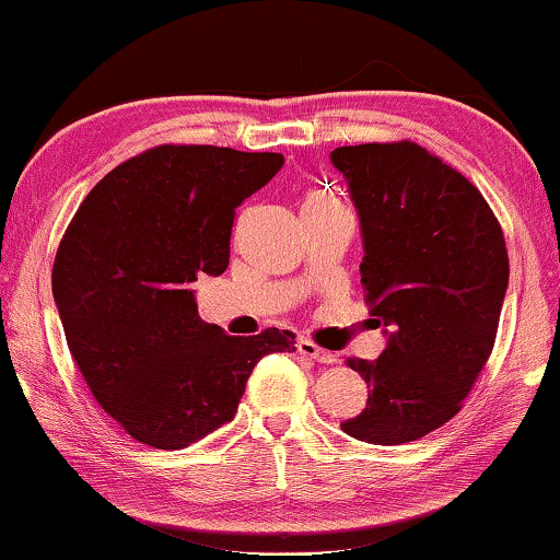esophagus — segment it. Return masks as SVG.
I'll return each mask as SVG.
<instances>
[{"mask_svg":"<svg viewBox=\"0 0 560 560\" xmlns=\"http://www.w3.org/2000/svg\"><path fill=\"white\" fill-rule=\"evenodd\" d=\"M296 349H299L301 357L312 359V361H316V363H334V361H336L331 351L322 349V346H316L314 341H308V339H299V341H296Z\"/></svg>","mask_w":560,"mask_h":560,"instance_id":"obj_1","label":"esophagus"}]
</instances>
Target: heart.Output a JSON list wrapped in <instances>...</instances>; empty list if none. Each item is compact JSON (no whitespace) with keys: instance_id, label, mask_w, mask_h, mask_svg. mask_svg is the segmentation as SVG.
Masks as SVG:
<instances>
[{"instance_id":"heart-1","label":"heart","mask_w":560,"mask_h":560,"mask_svg":"<svg viewBox=\"0 0 560 560\" xmlns=\"http://www.w3.org/2000/svg\"><path fill=\"white\" fill-rule=\"evenodd\" d=\"M334 197H326V194H308L304 207H322V203H334Z\"/></svg>"}]
</instances>
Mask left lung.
Returning a JSON list of instances; mask_svg holds the SVG:
<instances>
[{"label":"left lung","instance_id":"1","mask_svg":"<svg viewBox=\"0 0 560 560\" xmlns=\"http://www.w3.org/2000/svg\"><path fill=\"white\" fill-rule=\"evenodd\" d=\"M328 159L357 207L363 296L386 336L378 359H346L369 401L341 429L398 446L454 419L471 392L493 349L509 254L481 191L413 141L339 147Z\"/></svg>","mask_w":560,"mask_h":560}]
</instances>
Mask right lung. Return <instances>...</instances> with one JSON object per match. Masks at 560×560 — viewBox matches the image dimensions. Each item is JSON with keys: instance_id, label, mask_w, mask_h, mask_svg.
<instances>
[{"instance_id": "1", "label": "right lung", "mask_w": 560, "mask_h": 560, "mask_svg": "<svg viewBox=\"0 0 560 560\" xmlns=\"http://www.w3.org/2000/svg\"><path fill=\"white\" fill-rule=\"evenodd\" d=\"M281 154L156 147L112 168L61 238L51 294L69 351L131 439L176 451L234 419L266 353L294 336H229L199 318L194 281L229 266L234 214Z\"/></svg>"}]
</instances>
